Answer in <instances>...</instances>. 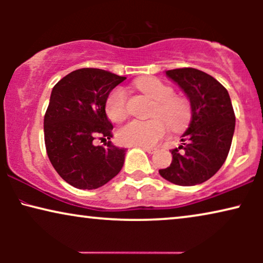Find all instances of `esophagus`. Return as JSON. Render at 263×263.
I'll list each match as a JSON object with an SVG mask.
<instances>
[{
    "mask_svg": "<svg viewBox=\"0 0 263 263\" xmlns=\"http://www.w3.org/2000/svg\"><path fill=\"white\" fill-rule=\"evenodd\" d=\"M142 149L146 151V152L149 154H153L157 151V148H153V147H146V146H142Z\"/></svg>",
    "mask_w": 263,
    "mask_h": 263,
    "instance_id": "obj_1",
    "label": "esophagus"
}]
</instances>
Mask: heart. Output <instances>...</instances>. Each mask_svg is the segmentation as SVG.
Returning a JSON list of instances; mask_svg holds the SVG:
<instances>
[{
	"mask_svg": "<svg viewBox=\"0 0 263 263\" xmlns=\"http://www.w3.org/2000/svg\"><path fill=\"white\" fill-rule=\"evenodd\" d=\"M136 88L156 100L152 116L148 121L133 120L120 128L118 140L124 145L152 146L166 134L167 125L172 130L185 128L192 118V106L183 97L175 96L174 89L163 81L154 78L139 79ZM107 117L114 122H121L127 117V95L122 87L109 93L105 102Z\"/></svg>",
	"mask_w": 263,
	"mask_h": 263,
	"instance_id": "1",
	"label": "heart"
}]
</instances>
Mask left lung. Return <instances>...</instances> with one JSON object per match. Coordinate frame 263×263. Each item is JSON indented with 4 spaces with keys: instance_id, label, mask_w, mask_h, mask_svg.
Wrapping results in <instances>:
<instances>
[{
    "instance_id": "left-lung-1",
    "label": "left lung",
    "mask_w": 263,
    "mask_h": 263,
    "mask_svg": "<svg viewBox=\"0 0 263 263\" xmlns=\"http://www.w3.org/2000/svg\"><path fill=\"white\" fill-rule=\"evenodd\" d=\"M165 73L189 99L192 121L182 135V145L171 151L170 166L159 174L177 185L201 184L217 174L228 158L236 124L231 99L228 89L202 70L179 68Z\"/></svg>"
}]
</instances>
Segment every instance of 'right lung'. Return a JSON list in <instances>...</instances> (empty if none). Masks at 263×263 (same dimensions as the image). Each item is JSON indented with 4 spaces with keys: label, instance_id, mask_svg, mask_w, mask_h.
<instances>
[{
    "label": "right lung",
    "instance_id": "1",
    "mask_svg": "<svg viewBox=\"0 0 263 263\" xmlns=\"http://www.w3.org/2000/svg\"><path fill=\"white\" fill-rule=\"evenodd\" d=\"M124 80L107 70L82 68L53 86L44 116L46 153L57 174L75 188H100L123 166L127 149L111 141L96 146L93 140L112 138L105 102Z\"/></svg>",
    "mask_w": 263,
    "mask_h": 263
}]
</instances>
